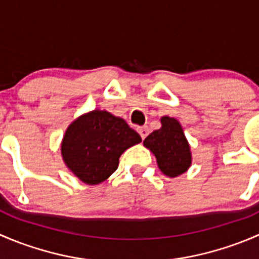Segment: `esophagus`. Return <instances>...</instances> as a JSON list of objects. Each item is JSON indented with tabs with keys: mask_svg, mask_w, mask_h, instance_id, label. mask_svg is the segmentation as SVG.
I'll use <instances>...</instances> for the list:
<instances>
[{
	"mask_svg": "<svg viewBox=\"0 0 259 259\" xmlns=\"http://www.w3.org/2000/svg\"><path fill=\"white\" fill-rule=\"evenodd\" d=\"M138 132H139V134H140V137H142V139H145V138L148 137V134H149L148 126L138 127Z\"/></svg>",
	"mask_w": 259,
	"mask_h": 259,
	"instance_id": "esophagus-1",
	"label": "esophagus"
}]
</instances>
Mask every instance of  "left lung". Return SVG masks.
I'll return each instance as SVG.
<instances>
[{
  "mask_svg": "<svg viewBox=\"0 0 259 259\" xmlns=\"http://www.w3.org/2000/svg\"><path fill=\"white\" fill-rule=\"evenodd\" d=\"M160 122V129L148 135L143 144L155 155L161 173L169 178H176L192 165V150L176 117L161 116Z\"/></svg>",
  "mask_w": 259,
  "mask_h": 259,
  "instance_id": "obj_1",
  "label": "left lung"
}]
</instances>
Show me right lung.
Returning a JSON list of instances; mask_svg holds the SVG:
<instances>
[{
  "label": "right lung",
  "mask_w": 259,
  "mask_h": 259,
  "mask_svg": "<svg viewBox=\"0 0 259 259\" xmlns=\"http://www.w3.org/2000/svg\"><path fill=\"white\" fill-rule=\"evenodd\" d=\"M142 138L124 119L95 109L67 126L61 142L65 165L88 185L105 182L119 166V158Z\"/></svg>",
  "instance_id": "1"
}]
</instances>
